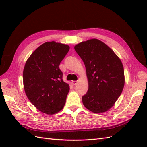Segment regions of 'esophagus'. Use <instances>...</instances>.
<instances>
[{"label": "esophagus", "instance_id": "1", "mask_svg": "<svg viewBox=\"0 0 147 147\" xmlns=\"http://www.w3.org/2000/svg\"><path fill=\"white\" fill-rule=\"evenodd\" d=\"M72 83L74 85H76V84L78 83V81H72Z\"/></svg>", "mask_w": 147, "mask_h": 147}]
</instances>
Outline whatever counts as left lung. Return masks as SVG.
I'll return each instance as SVG.
<instances>
[{
  "label": "left lung",
  "instance_id": "8db88e82",
  "mask_svg": "<svg viewBox=\"0 0 147 147\" xmlns=\"http://www.w3.org/2000/svg\"><path fill=\"white\" fill-rule=\"evenodd\" d=\"M86 67L88 90L83 104L94 113H102L114 105L124 85V68L114 51L99 40L82 42L74 47Z\"/></svg>",
  "mask_w": 147,
  "mask_h": 147
}]
</instances>
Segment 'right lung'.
I'll use <instances>...</instances> for the list:
<instances>
[{
    "label": "right lung",
    "mask_w": 147,
    "mask_h": 147,
    "mask_svg": "<svg viewBox=\"0 0 147 147\" xmlns=\"http://www.w3.org/2000/svg\"><path fill=\"white\" fill-rule=\"evenodd\" d=\"M69 49L65 44L45 42L26 61L23 70L24 91L31 103L43 113L55 114L65 105L70 88L63 81L59 64Z\"/></svg>",
    "instance_id": "obj_1"
}]
</instances>
